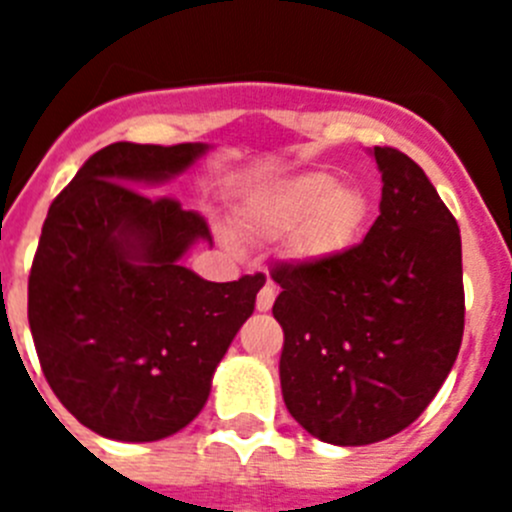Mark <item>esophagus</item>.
Instances as JSON below:
<instances>
[{
  "mask_svg": "<svg viewBox=\"0 0 512 512\" xmlns=\"http://www.w3.org/2000/svg\"><path fill=\"white\" fill-rule=\"evenodd\" d=\"M274 300H277V287H274L271 282H266L264 287H261L259 297H256V310L269 312L271 305H274Z\"/></svg>",
  "mask_w": 512,
  "mask_h": 512,
  "instance_id": "34e87169",
  "label": "esophagus"
}]
</instances>
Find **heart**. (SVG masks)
Instances as JSON below:
<instances>
[{"mask_svg": "<svg viewBox=\"0 0 512 512\" xmlns=\"http://www.w3.org/2000/svg\"><path fill=\"white\" fill-rule=\"evenodd\" d=\"M372 223V200L330 171H305L256 189L241 210V225L256 238L289 235V256L302 264H330L354 251Z\"/></svg>", "mask_w": 512, "mask_h": 512, "instance_id": "1", "label": "heart"}]
</instances>
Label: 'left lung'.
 Here are the masks:
<instances>
[{
  "instance_id": "obj_1",
  "label": "left lung",
  "mask_w": 512,
  "mask_h": 512,
  "mask_svg": "<svg viewBox=\"0 0 512 512\" xmlns=\"http://www.w3.org/2000/svg\"><path fill=\"white\" fill-rule=\"evenodd\" d=\"M379 217L330 264H282L271 307L289 415L310 436L366 446L408 428L441 390L464 336L461 235L413 158L372 151Z\"/></svg>"
}]
</instances>
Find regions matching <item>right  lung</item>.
<instances>
[{
    "label": "right lung",
    "instance_id": "add662e5",
    "mask_svg": "<svg viewBox=\"0 0 512 512\" xmlns=\"http://www.w3.org/2000/svg\"><path fill=\"white\" fill-rule=\"evenodd\" d=\"M207 148L112 143L45 217L27 282L30 333L63 408L104 438L161 441L192 423L266 282H207L182 266L194 243H212L205 217L138 192L184 174Z\"/></svg>",
    "mask_w": 512,
    "mask_h": 512
}]
</instances>
